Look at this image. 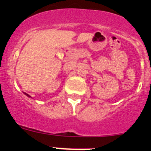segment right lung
Wrapping results in <instances>:
<instances>
[{"label": "right lung", "mask_w": 151, "mask_h": 151, "mask_svg": "<svg viewBox=\"0 0 151 151\" xmlns=\"http://www.w3.org/2000/svg\"><path fill=\"white\" fill-rule=\"evenodd\" d=\"M25 94H26V95H27V96H28V97H30V96H29V94H26V93H25Z\"/></svg>", "instance_id": "right-lung-1"}]
</instances>
